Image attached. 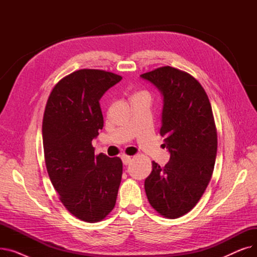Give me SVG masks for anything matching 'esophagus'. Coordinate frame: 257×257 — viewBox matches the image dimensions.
Listing matches in <instances>:
<instances>
[{
	"label": "esophagus",
	"instance_id": "esophagus-1",
	"mask_svg": "<svg viewBox=\"0 0 257 257\" xmlns=\"http://www.w3.org/2000/svg\"><path fill=\"white\" fill-rule=\"evenodd\" d=\"M120 158H121V160H123V164L124 165H129L130 164V161H131V156H129V155H126V154H123L120 156Z\"/></svg>",
	"mask_w": 257,
	"mask_h": 257
}]
</instances>
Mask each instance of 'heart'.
Segmentation results:
<instances>
[{
  "label": "heart",
  "instance_id": "b5f03b06",
  "mask_svg": "<svg viewBox=\"0 0 257 257\" xmlns=\"http://www.w3.org/2000/svg\"><path fill=\"white\" fill-rule=\"evenodd\" d=\"M134 96H138V97H145V98H148L150 99V92L147 91V90H141V91H138Z\"/></svg>",
  "mask_w": 257,
  "mask_h": 257
}]
</instances>
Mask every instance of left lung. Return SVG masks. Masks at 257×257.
I'll return each mask as SVG.
<instances>
[{"label": "left lung", "mask_w": 257, "mask_h": 257, "mask_svg": "<svg viewBox=\"0 0 257 257\" xmlns=\"http://www.w3.org/2000/svg\"><path fill=\"white\" fill-rule=\"evenodd\" d=\"M141 77L164 96L159 133L171 153L165 167L152 161L145 191L160 215L177 219L196 206L212 176L218 136L211 105L203 86L184 71L167 65Z\"/></svg>", "instance_id": "8db88e82"}]
</instances>
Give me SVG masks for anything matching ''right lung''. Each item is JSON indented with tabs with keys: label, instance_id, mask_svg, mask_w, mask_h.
<instances>
[{
	"label": "right lung",
	"instance_id": "1",
	"mask_svg": "<svg viewBox=\"0 0 257 257\" xmlns=\"http://www.w3.org/2000/svg\"><path fill=\"white\" fill-rule=\"evenodd\" d=\"M120 80L103 70L75 71L53 87L45 108L43 144L50 180L64 207L87 223L111 212L123 174L119 157L94 155L91 145L104 125L99 100Z\"/></svg>",
	"mask_w": 257,
	"mask_h": 257
}]
</instances>
